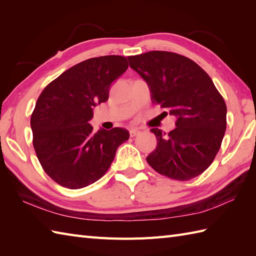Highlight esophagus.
<instances>
[{
	"instance_id": "34e87169",
	"label": "esophagus",
	"mask_w": 256,
	"mask_h": 256,
	"mask_svg": "<svg viewBox=\"0 0 256 256\" xmlns=\"http://www.w3.org/2000/svg\"><path fill=\"white\" fill-rule=\"evenodd\" d=\"M140 134V131L138 128H131L130 130V136L131 138H134V136H136V135H138Z\"/></svg>"
}]
</instances>
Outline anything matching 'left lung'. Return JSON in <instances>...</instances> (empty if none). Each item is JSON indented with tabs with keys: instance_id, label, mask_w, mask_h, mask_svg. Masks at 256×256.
<instances>
[{
	"instance_id": "obj_1",
	"label": "left lung",
	"mask_w": 256,
	"mask_h": 256,
	"mask_svg": "<svg viewBox=\"0 0 256 256\" xmlns=\"http://www.w3.org/2000/svg\"><path fill=\"white\" fill-rule=\"evenodd\" d=\"M148 84L150 99L176 118L168 134L152 128L157 146L146 157L152 168L176 180H189L208 168L226 128V106L214 81L197 64L170 52L128 57Z\"/></svg>"
}]
</instances>
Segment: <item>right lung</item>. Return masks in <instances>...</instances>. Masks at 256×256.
I'll use <instances>...</instances> for the list:
<instances>
[{
	"label": "right lung",
	"instance_id": "add662e5",
	"mask_svg": "<svg viewBox=\"0 0 256 256\" xmlns=\"http://www.w3.org/2000/svg\"><path fill=\"white\" fill-rule=\"evenodd\" d=\"M128 64L123 56L90 58L74 64L42 90L30 118L32 145L45 172L62 187L80 189L104 175L130 133L94 131V108L108 99L114 80Z\"/></svg>",
	"mask_w": 256,
	"mask_h": 256
}]
</instances>
